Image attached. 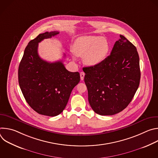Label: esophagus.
I'll use <instances>...</instances> for the list:
<instances>
[{
    "label": "esophagus",
    "mask_w": 158,
    "mask_h": 158,
    "mask_svg": "<svg viewBox=\"0 0 158 158\" xmlns=\"http://www.w3.org/2000/svg\"><path fill=\"white\" fill-rule=\"evenodd\" d=\"M84 76H85V74H84V73H83V72H81V73H80L81 79L82 81H83V80H84Z\"/></svg>",
    "instance_id": "esophagus-1"
}]
</instances>
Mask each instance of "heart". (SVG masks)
Instances as JSON below:
<instances>
[{"instance_id":"1","label":"heart","mask_w":158,"mask_h":158,"mask_svg":"<svg viewBox=\"0 0 158 158\" xmlns=\"http://www.w3.org/2000/svg\"><path fill=\"white\" fill-rule=\"evenodd\" d=\"M109 50L107 40L99 36L85 35L78 38L73 46L74 54L84 57V62L90 66L101 64L106 57Z\"/></svg>"}]
</instances>
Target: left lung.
Instances as JSON below:
<instances>
[{"label":"left lung","instance_id":"obj_1","mask_svg":"<svg viewBox=\"0 0 158 158\" xmlns=\"http://www.w3.org/2000/svg\"><path fill=\"white\" fill-rule=\"evenodd\" d=\"M90 106L102 116L114 115L132 101L141 72L136 48L120 35L110 56L96 66L83 67Z\"/></svg>","mask_w":158,"mask_h":158}]
</instances>
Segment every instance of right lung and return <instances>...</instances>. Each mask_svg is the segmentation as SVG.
<instances>
[{"label": "right lung", "mask_w": 158, "mask_h": 158, "mask_svg": "<svg viewBox=\"0 0 158 158\" xmlns=\"http://www.w3.org/2000/svg\"><path fill=\"white\" fill-rule=\"evenodd\" d=\"M59 33L46 32L31 40L18 70L19 84L28 104L37 113L51 117L63 111L80 81L79 73L67 71L62 60L49 62L38 54L39 43Z\"/></svg>", "instance_id": "obj_1"}]
</instances>
